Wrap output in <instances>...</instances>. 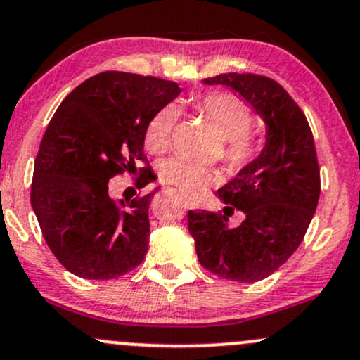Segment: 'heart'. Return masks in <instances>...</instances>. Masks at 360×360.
I'll list each match as a JSON object with an SVG mask.
<instances>
[{
  "instance_id": "b5f03b06",
  "label": "heart",
  "mask_w": 360,
  "mask_h": 360,
  "mask_svg": "<svg viewBox=\"0 0 360 360\" xmlns=\"http://www.w3.org/2000/svg\"><path fill=\"white\" fill-rule=\"evenodd\" d=\"M196 108L226 139L224 160L231 170H241L255 158L257 143L248 136L253 113L243 100L229 93H209L196 101ZM176 108L165 107L155 113L146 129V146L151 153H162L169 148L176 126ZM164 183L174 184L191 196L203 195L215 181V172L183 157H170L160 164Z\"/></svg>"
}]
</instances>
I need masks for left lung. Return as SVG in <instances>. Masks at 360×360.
I'll return each mask as SVG.
<instances>
[{"mask_svg":"<svg viewBox=\"0 0 360 360\" xmlns=\"http://www.w3.org/2000/svg\"><path fill=\"white\" fill-rule=\"evenodd\" d=\"M205 84L234 89L266 122V146L217 196L222 212H188L200 264L238 283L267 278L304 240L321 193L319 164L310 126L293 98L266 75L219 74ZM244 212L240 226L227 221Z\"/></svg>","mask_w":360,"mask_h":360,"instance_id":"1","label":"left lung"}]
</instances>
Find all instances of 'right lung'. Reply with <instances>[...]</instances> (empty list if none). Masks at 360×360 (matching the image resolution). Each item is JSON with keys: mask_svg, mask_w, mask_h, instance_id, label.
Masks as SVG:
<instances>
[{"mask_svg": "<svg viewBox=\"0 0 360 360\" xmlns=\"http://www.w3.org/2000/svg\"><path fill=\"white\" fill-rule=\"evenodd\" d=\"M179 93L172 81L107 70L79 84L56 108L34 162L30 203L53 255L72 274L103 281L145 259L150 200L158 188L117 203L108 181L138 172L139 190L155 179L146 129Z\"/></svg>", "mask_w": 360, "mask_h": 360, "instance_id": "right-lung-1", "label": "right lung"}]
</instances>
